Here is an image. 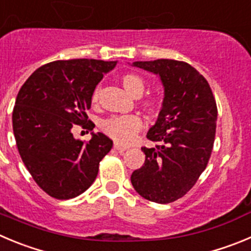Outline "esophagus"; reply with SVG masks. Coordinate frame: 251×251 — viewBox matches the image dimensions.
Returning <instances> with one entry per match:
<instances>
[{"instance_id":"1","label":"esophagus","mask_w":251,"mask_h":251,"mask_svg":"<svg viewBox=\"0 0 251 251\" xmlns=\"http://www.w3.org/2000/svg\"><path fill=\"white\" fill-rule=\"evenodd\" d=\"M114 147L116 150H118L119 152H124V151H126V150L128 149L127 146H125V145H121V144H119V142H115L114 144Z\"/></svg>"}]
</instances>
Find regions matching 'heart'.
Masks as SVG:
<instances>
[{
  "label": "heart",
  "instance_id": "heart-1",
  "mask_svg": "<svg viewBox=\"0 0 251 251\" xmlns=\"http://www.w3.org/2000/svg\"><path fill=\"white\" fill-rule=\"evenodd\" d=\"M121 83L124 88L133 95L140 97L145 90V79L136 73H125L121 75ZM100 97V88H95L91 94V104L98 105ZM140 106L147 115H156L160 111L161 100L154 95H149L140 100ZM142 120L137 115H124V116H111L101 124V130L115 141L121 144H128L141 130Z\"/></svg>",
  "mask_w": 251,
  "mask_h": 251
}]
</instances>
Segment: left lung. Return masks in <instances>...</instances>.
Masks as SVG:
<instances>
[{"mask_svg": "<svg viewBox=\"0 0 251 251\" xmlns=\"http://www.w3.org/2000/svg\"><path fill=\"white\" fill-rule=\"evenodd\" d=\"M156 73L165 86L158 119L147 133L156 146L141 147L146 154L131 183L150 202L172 203L197 183L207 167L217 128V102L204 76L188 63L173 59L135 62Z\"/></svg>", "mask_w": 251, "mask_h": 251, "instance_id": "left-lung-1", "label": "left lung"}]
</instances>
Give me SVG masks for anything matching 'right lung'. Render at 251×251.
<instances>
[{
    "label": "right lung",
    "mask_w": 251,
    "mask_h": 251,
    "mask_svg": "<svg viewBox=\"0 0 251 251\" xmlns=\"http://www.w3.org/2000/svg\"><path fill=\"white\" fill-rule=\"evenodd\" d=\"M116 62L55 60L42 65L18 91L12 112L16 145L32 178L55 200L85 192L98 176L111 139L93 133L90 141L74 139L72 128L95 127L86 111L95 86Z\"/></svg>",
    "instance_id": "obj_1"
}]
</instances>
